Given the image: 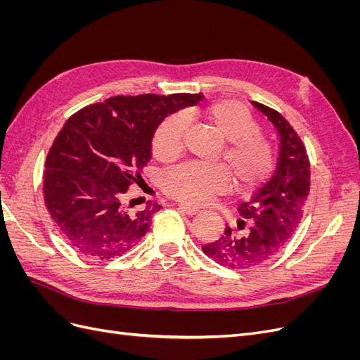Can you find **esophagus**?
<instances>
[{"instance_id":"obj_1","label":"esophagus","mask_w":360,"mask_h":360,"mask_svg":"<svg viewBox=\"0 0 360 360\" xmlns=\"http://www.w3.org/2000/svg\"><path fill=\"white\" fill-rule=\"evenodd\" d=\"M179 209H180L183 213H186V214H189V216H195L197 213H200V209H197V207H191V205H184V204H180Z\"/></svg>"}]
</instances>
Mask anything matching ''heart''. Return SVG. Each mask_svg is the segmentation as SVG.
Segmentation results:
<instances>
[{
  "label": "heart",
  "mask_w": 360,
  "mask_h": 360,
  "mask_svg": "<svg viewBox=\"0 0 360 360\" xmlns=\"http://www.w3.org/2000/svg\"><path fill=\"white\" fill-rule=\"evenodd\" d=\"M204 118L225 144L222 159L236 189L246 192L257 188L274 168V147L259 134V124L248 108L236 101L212 103ZM188 122L181 114L167 117L158 126L151 141L153 155L160 162H171L181 153ZM230 186V177L221 165L184 163L163 177V189L171 198L191 205H202Z\"/></svg>",
  "instance_id": "heart-1"
}]
</instances>
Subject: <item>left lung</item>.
<instances>
[{
    "label": "left lung",
    "mask_w": 360,
    "mask_h": 360,
    "mask_svg": "<svg viewBox=\"0 0 360 360\" xmlns=\"http://www.w3.org/2000/svg\"><path fill=\"white\" fill-rule=\"evenodd\" d=\"M279 134L276 171L250 201L238 205L237 226L225 228L216 242L202 246L204 254L228 269H250L275 257L296 231L309 195V159L300 136L271 108L252 102Z\"/></svg>",
    "instance_id": "8db88e82"
}]
</instances>
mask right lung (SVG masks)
<instances>
[{
	"mask_svg": "<svg viewBox=\"0 0 360 360\" xmlns=\"http://www.w3.org/2000/svg\"><path fill=\"white\" fill-rule=\"evenodd\" d=\"M202 94L115 96L75 112L45 162L43 193L58 233L94 259L122 257L148 231L160 205L129 210L126 192L151 158V139L168 114Z\"/></svg>",
	"mask_w": 360,
	"mask_h": 360,
	"instance_id": "right-lung-1",
	"label": "right lung"
}]
</instances>
